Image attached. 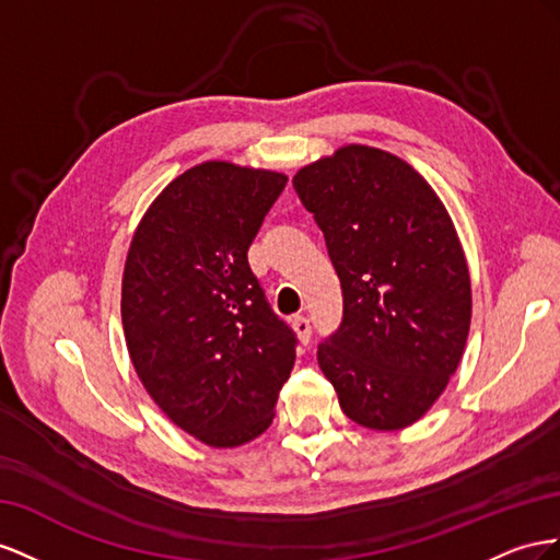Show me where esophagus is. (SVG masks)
Returning <instances> with one entry per match:
<instances>
[{
  "label": "esophagus",
  "instance_id": "esophagus-1",
  "mask_svg": "<svg viewBox=\"0 0 560 560\" xmlns=\"http://www.w3.org/2000/svg\"><path fill=\"white\" fill-rule=\"evenodd\" d=\"M293 330H295V335H298L300 345H310V340H312V326H310V318H305V316H295V318H293Z\"/></svg>",
  "mask_w": 560,
  "mask_h": 560
}]
</instances>
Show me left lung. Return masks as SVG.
<instances>
[{
    "label": "left lung",
    "mask_w": 560,
    "mask_h": 560,
    "mask_svg": "<svg viewBox=\"0 0 560 560\" xmlns=\"http://www.w3.org/2000/svg\"><path fill=\"white\" fill-rule=\"evenodd\" d=\"M293 187L326 236L342 326L318 347L351 422L398 431L448 387L471 326V279L443 201L406 159L349 142Z\"/></svg>",
    "instance_id": "obj_1"
}]
</instances>
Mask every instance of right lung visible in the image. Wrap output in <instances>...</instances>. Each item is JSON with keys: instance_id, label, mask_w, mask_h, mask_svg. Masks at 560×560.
<instances>
[{"instance_id": "obj_1", "label": "right lung", "mask_w": 560, "mask_h": 560, "mask_svg": "<svg viewBox=\"0 0 560 560\" xmlns=\"http://www.w3.org/2000/svg\"><path fill=\"white\" fill-rule=\"evenodd\" d=\"M289 175L209 159L173 178L126 253L121 324L152 401L189 436L236 448L275 420L295 338L271 314L248 246Z\"/></svg>"}]
</instances>
